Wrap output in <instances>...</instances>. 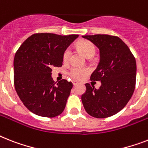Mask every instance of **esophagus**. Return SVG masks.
I'll list each match as a JSON object with an SVG mask.
<instances>
[{"instance_id":"obj_1","label":"esophagus","mask_w":148,"mask_h":148,"mask_svg":"<svg viewBox=\"0 0 148 148\" xmlns=\"http://www.w3.org/2000/svg\"><path fill=\"white\" fill-rule=\"evenodd\" d=\"M72 83H73V85H77L78 84V82L77 81V80H73V81H72Z\"/></svg>"}]
</instances>
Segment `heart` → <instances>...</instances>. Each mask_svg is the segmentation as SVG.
<instances>
[{
    "instance_id": "b5f03b06",
    "label": "heart",
    "mask_w": 148,
    "mask_h": 148,
    "mask_svg": "<svg viewBox=\"0 0 148 148\" xmlns=\"http://www.w3.org/2000/svg\"><path fill=\"white\" fill-rule=\"evenodd\" d=\"M77 48L87 58L93 57L95 55V52H96V48H95L94 45L89 41H80V42H78ZM70 55L71 49L68 48V49H65V51H64L63 56H62L63 62L64 63L68 62ZM68 73H69V75L74 79H81L88 74L89 69L86 68H80V67L74 66L71 68Z\"/></svg>"
}]
</instances>
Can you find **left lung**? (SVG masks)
I'll return each mask as SVG.
<instances>
[{"mask_svg":"<svg viewBox=\"0 0 148 148\" xmlns=\"http://www.w3.org/2000/svg\"><path fill=\"white\" fill-rule=\"evenodd\" d=\"M99 49L100 59L90 80L101 82L99 89L86 84L81 96L89 115L106 118L121 111L130 100L136 81V61L122 39L109 35L82 36Z\"/></svg>","mask_w":148,"mask_h":148,"instance_id":"8db88e82","label":"left lung"}]
</instances>
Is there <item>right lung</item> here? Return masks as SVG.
<instances>
[{"label":"right lung","mask_w":148,"mask_h":148,"mask_svg":"<svg viewBox=\"0 0 148 148\" xmlns=\"http://www.w3.org/2000/svg\"><path fill=\"white\" fill-rule=\"evenodd\" d=\"M78 36L36 33L16 51L14 86L21 101L32 113L52 118L64 111L73 84L66 80L55 82L51 68L62 67L64 51Z\"/></svg>","instance_id":"add662e5"}]
</instances>
